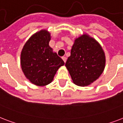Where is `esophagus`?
Listing matches in <instances>:
<instances>
[{
    "label": "esophagus",
    "instance_id": "esophagus-1",
    "mask_svg": "<svg viewBox=\"0 0 123 123\" xmlns=\"http://www.w3.org/2000/svg\"><path fill=\"white\" fill-rule=\"evenodd\" d=\"M62 60H63L64 62H66V60H67L66 57H62Z\"/></svg>",
    "mask_w": 123,
    "mask_h": 123
}]
</instances>
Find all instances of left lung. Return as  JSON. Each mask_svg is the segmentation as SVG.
Wrapping results in <instances>:
<instances>
[{
    "instance_id": "left-lung-1",
    "label": "left lung",
    "mask_w": 123,
    "mask_h": 123,
    "mask_svg": "<svg viewBox=\"0 0 123 123\" xmlns=\"http://www.w3.org/2000/svg\"><path fill=\"white\" fill-rule=\"evenodd\" d=\"M105 64V56L100 45L85 34L75 39L65 66L74 83L85 86L99 78Z\"/></svg>"
}]
</instances>
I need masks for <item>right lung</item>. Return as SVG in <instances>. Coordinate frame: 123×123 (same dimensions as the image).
<instances>
[{"instance_id":"obj_1","label":"right lung","mask_w":123,"mask_h":123,"mask_svg":"<svg viewBox=\"0 0 123 123\" xmlns=\"http://www.w3.org/2000/svg\"><path fill=\"white\" fill-rule=\"evenodd\" d=\"M50 34L45 30L37 32L24 45L21 66L27 79L35 85L45 86L52 81L64 62L49 46Z\"/></svg>"}]
</instances>
